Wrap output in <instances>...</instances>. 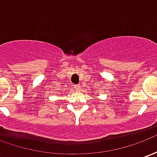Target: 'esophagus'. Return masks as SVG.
Segmentation results:
<instances>
[{
    "label": "esophagus",
    "instance_id": "esophagus-1",
    "mask_svg": "<svg viewBox=\"0 0 157 157\" xmlns=\"http://www.w3.org/2000/svg\"><path fill=\"white\" fill-rule=\"evenodd\" d=\"M74 89H75V91H79V90L81 89V87H80V86L75 85V86H74Z\"/></svg>",
    "mask_w": 157,
    "mask_h": 157
}]
</instances>
